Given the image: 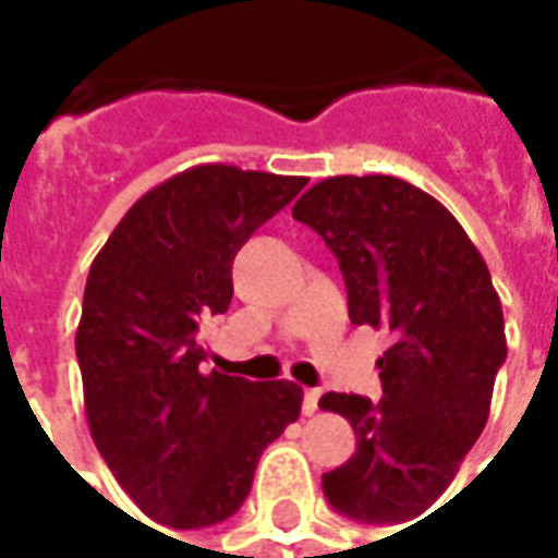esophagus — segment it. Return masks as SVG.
<instances>
[{"label":"esophagus","instance_id":"obj_1","mask_svg":"<svg viewBox=\"0 0 558 558\" xmlns=\"http://www.w3.org/2000/svg\"><path fill=\"white\" fill-rule=\"evenodd\" d=\"M319 410V388H307L302 400V412L304 415H314Z\"/></svg>","mask_w":558,"mask_h":558}]
</instances>
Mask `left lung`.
Segmentation results:
<instances>
[{
	"label": "left lung",
	"instance_id": "1",
	"mask_svg": "<svg viewBox=\"0 0 558 558\" xmlns=\"http://www.w3.org/2000/svg\"><path fill=\"white\" fill-rule=\"evenodd\" d=\"M338 256L350 319L383 328V400H319L355 430V454L323 475L335 511L403 523L427 511L490 415L505 319L487 263L448 208L395 175H335L292 206Z\"/></svg>",
	"mask_w": 558,
	"mask_h": 558
}]
</instances>
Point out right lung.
I'll return each instance as SVG.
<instances>
[{
	"instance_id": "right-lung-1",
	"label": "right lung",
	"mask_w": 558,
	"mask_h": 558,
	"mask_svg": "<svg viewBox=\"0 0 558 558\" xmlns=\"http://www.w3.org/2000/svg\"><path fill=\"white\" fill-rule=\"evenodd\" d=\"M307 179L199 163L128 208L83 292L77 362L92 439L140 511L215 526L302 412L287 379L206 371L203 328L232 302V259Z\"/></svg>"
}]
</instances>
